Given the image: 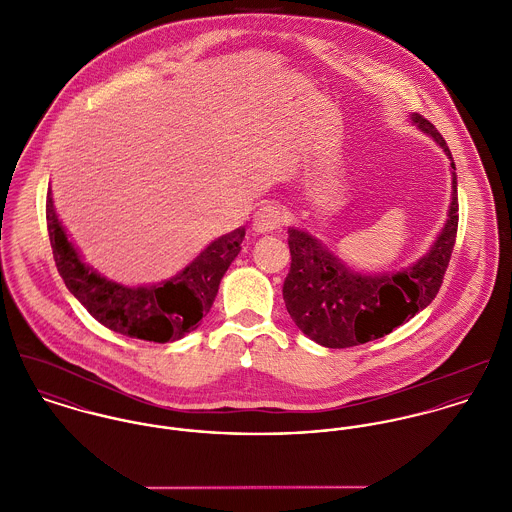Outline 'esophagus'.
<instances>
[{
	"mask_svg": "<svg viewBox=\"0 0 512 512\" xmlns=\"http://www.w3.org/2000/svg\"><path fill=\"white\" fill-rule=\"evenodd\" d=\"M288 220L286 209L276 203L262 205L254 215V230L256 232H274Z\"/></svg>",
	"mask_w": 512,
	"mask_h": 512,
	"instance_id": "1",
	"label": "esophagus"
}]
</instances>
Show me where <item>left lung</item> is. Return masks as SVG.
Here are the masks:
<instances>
[{
	"mask_svg": "<svg viewBox=\"0 0 512 512\" xmlns=\"http://www.w3.org/2000/svg\"><path fill=\"white\" fill-rule=\"evenodd\" d=\"M412 120L453 161L436 126L418 112L412 114ZM451 169H455V163H451ZM457 211V175L453 171L451 207L434 248L410 270L394 276L351 272L313 236L290 228L292 266L284 282V301L295 325L309 339L329 349L363 345L400 327L438 295L455 246Z\"/></svg>",
	"mask_w": 512,
	"mask_h": 512,
	"instance_id": "left-lung-1",
	"label": "left lung"
}]
</instances>
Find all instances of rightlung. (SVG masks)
Listing matches in <instances>:
<instances>
[{
  "label": "right lung",
  "instance_id": "obj_1",
  "mask_svg": "<svg viewBox=\"0 0 512 512\" xmlns=\"http://www.w3.org/2000/svg\"><path fill=\"white\" fill-rule=\"evenodd\" d=\"M47 228L57 270L86 311L110 331L153 343L177 341L199 327L244 240V228H238L209 244L175 278L151 288H124L80 262L55 215L51 191L47 193Z\"/></svg>",
  "mask_w": 512,
  "mask_h": 512
}]
</instances>
